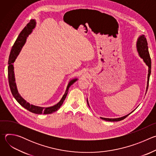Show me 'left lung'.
<instances>
[{
	"label": "left lung",
	"instance_id": "8db88e82",
	"mask_svg": "<svg viewBox=\"0 0 156 156\" xmlns=\"http://www.w3.org/2000/svg\"><path fill=\"white\" fill-rule=\"evenodd\" d=\"M136 47H137V51L138 52L140 56L143 59L144 62L148 66V68H149L148 69V75H147V87H146V93H147L148 86H149V77H150V75H151V57H150V55H149V51H148L147 42L146 38L144 36V35H142L139 37V38L138 39V41H137V43H136ZM87 103L89 105L87 99ZM89 107H90V105H89ZM130 114H129L123 117L117 118V119H107V118H102V117H101V119L102 120H104L105 121L118 122V121H120V120L125 119Z\"/></svg>",
	"mask_w": 156,
	"mask_h": 156
}]
</instances>
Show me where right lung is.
Wrapping results in <instances>:
<instances>
[{"instance_id": "obj_1", "label": "right lung", "mask_w": 156, "mask_h": 156, "mask_svg": "<svg viewBox=\"0 0 156 156\" xmlns=\"http://www.w3.org/2000/svg\"><path fill=\"white\" fill-rule=\"evenodd\" d=\"M35 25H36V21H34V20H31L27 24V27H25L24 29L20 33L18 38L16 39V41L13 44V46H12V48L10 54L9 58V62H8L9 63V66H8L9 83V86H10V88L11 92L12 93V95L13 96L15 99L16 100V101L21 106H23L24 108H25L26 109H27L28 110L30 111V112L32 113H34L37 114H50L55 112V111H57L60 107L63 101H65L66 97V95L68 94L69 87L77 80V79H73L69 82L67 86V87H66V91L64 95L63 96L62 98L60 101V102L52 107H41L33 105L32 104H30L24 99L22 98V97L19 94L16 88V83L15 82V76H14L13 63L15 62L22 47L23 46L24 44L25 43L27 37L31 33Z\"/></svg>"}]
</instances>
